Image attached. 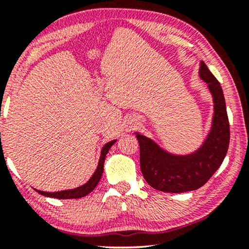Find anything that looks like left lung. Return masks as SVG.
I'll return each instance as SVG.
<instances>
[{
	"label": "left lung",
	"instance_id": "1",
	"mask_svg": "<svg viewBox=\"0 0 249 249\" xmlns=\"http://www.w3.org/2000/svg\"><path fill=\"white\" fill-rule=\"evenodd\" d=\"M198 74L212 95L213 115L210 130L195 151L185 154L170 152L154 139L135 132L141 147L142 176L159 192L179 194L198 189L215 173L227 155L230 128L222 87L203 61Z\"/></svg>",
	"mask_w": 249,
	"mask_h": 249
}]
</instances>
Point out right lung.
I'll use <instances>...</instances> for the list:
<instances>
[{"label":"right lung","instance_id":"1","mask_svg":"<svg viewBox=\"0 0 249 249\" xmlns=\"http://www.w3.org/2000/svg\"><path fill=\"white\" fill-rule=\"evenodd\" d=\"M115 142H117V139L107 142V144L102 147L97 168H96V170H95V172L93 173V175H91L90 178L88 179V181L86 183L77 187V188L59 190V192H43V190H38V189H35V190L37 193H39L40 195L46 196V197H53V198H57V199L81 198V197H85L86 195H88L90 192H93V190L95 189V187L97 186V183L100 182L102 175H103V171H104L105 158H107V154L108 153V151H110L112 145L115 144Z\"/></svg>","mask_w":249,"mask_h":249}]
</instances>
